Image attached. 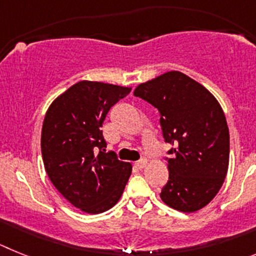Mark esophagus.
Returning <instances> with one entry per match:
<instances>
[{
  "instance_id": "1",
  "label": "esophagus",
  "mask_w": 256,
  "mask_h": 256,
  "mask_svg": "<svg viewBox=\"0 0 256 256\" xmlns=\"http://www.w3.org/2000/svg\"><path fill=\"white\" fill-rule=\"evenodd\" d=\"M146 158H142V160H139V161L138 162H135V166H136L138 168H139V170H142V168H144L146 166Z\"/></svg>"
}]
</instances>
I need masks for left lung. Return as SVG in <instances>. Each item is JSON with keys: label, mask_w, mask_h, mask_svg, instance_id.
<instances>
[{"label": "left lung", "mask_w": 256, "mask_h": 256, "mask_svg": "<svg viewBox=\"0 0 256 256\" xmlns=\"http://www.w3.org/2000/svg\"><path fill=\"white\" fill-rule=\"evenodd\" d=\"M134 95L160 112L166 157V205L183 212L205 208L223 186L230 164V130L220 104L208 88L178 70L138 86Z\"/></svg>", "instance_id": "left-lung-1"}]
</instances>
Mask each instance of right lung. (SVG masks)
I'll return each instance as SVG.
<instances>
[{
    "label": "right lung",
    "mask_w": 256,
    "mask_h": 256,
    "mask_svg": "<svg viewBox=\"0 0 256 256\" xmlns=\"http://www.w3.org/2000/svg\"><path fill=\"white\" fill-rule=\"evenodd\" d=\"M130 88L80 81L58 96L46 112L41 132L45 170L74 208L100 214L118 202L131 164L106 152L100 128L106 113Z\"/></svg>",
    "instance_id": "add662e5"
}]
</instances>
